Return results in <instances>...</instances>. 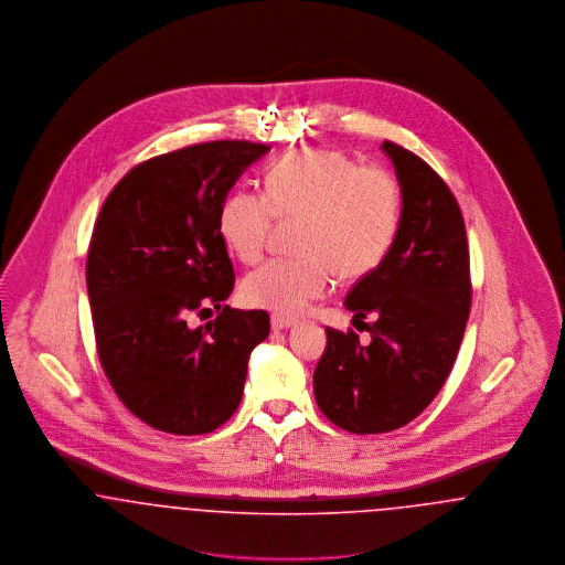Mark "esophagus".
Returning <instances> with one entry per match:
<instances>
[{"instance_id": "obj_1", "label": "esophagus", "mask_w": 565, "mask_h": 565, "mask_svg": "<svg viewBox=\"0 0 565 565\" xmlns=\"http://www.w3.org/2000/svg\"><path fill=\"white\" fill-rule=\"evenodd\" d=\"M270 326H273L275 330H286V328H292V326H295V320L275 313V316H270Z\"/></svg>"}]
</instances>
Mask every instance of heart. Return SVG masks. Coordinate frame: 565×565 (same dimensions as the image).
Returning a JSON list of instances; mask_svg holds the SVG:
<instances>
[{
  "mask_svg": "<svg viewBox=\"0 0 565 565\" xmlns=\"http://www.w3.org/2000/svg\"><path fill=\"white\" fill-rule=\"evenodd\" d=\"M401 189L381 167H358L337 150H302L275 162L267 194L233 192L220 212V233L243 263H258L279 217H307L305 260H273L247 275L249 305L298 316L330 292L334 273L355 281L385 260L401 226Z\"/></svg>",
  "mask_w": 565,
  "mask_h": 565,
  "instance_id": "1",
  "label": "heart"
}]
</instances>
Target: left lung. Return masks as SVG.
I'll list each match as a JSON object with an SVG mask.
<instances>
[{
	"label": "left lung",
	"instance_id": "8db88e82",
	"mask_svg": "<svg viewBox=\"0 0 565 565\" xmlns=\"http://www.w3.org/2000/svg\"><path fill=\"white\" fill-rule=\"evenodd\" d=\"M403 194L392 249L362 277L345 307L371 341L326 328L313 373L316 403L339 428L381 434L413 422L445 385L466 330L472 286L466 226L456 196L430 164L392 141ZM371 317L374 322L363 320ZM360 330V328H358Z\"/></svg>",
	"mask_w": 565,
	"mask_h": 565
}]
</instances>
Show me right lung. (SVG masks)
<instances>
[{
	"label": "right lung",
	"mask_w": 565,
	"mask_h": 565,
	"mask_svg": "<svg viewBox=\"0 0 565 565\" xmlns=\"http://www.w3.org/2000/svg\"><path fill=\"white\" fill-rule=\"evenodd\" d=\"M270 146L210 141L134 167L93 228L86 288L97 353L122 404L169 434H207L242 403L252 350L269 337L267 311L222 302L235 270L220 233L228 190ZM214 303L218 318L190 329Z\"/></svg>",
	"instance_id": "1"
}]
</instances>
